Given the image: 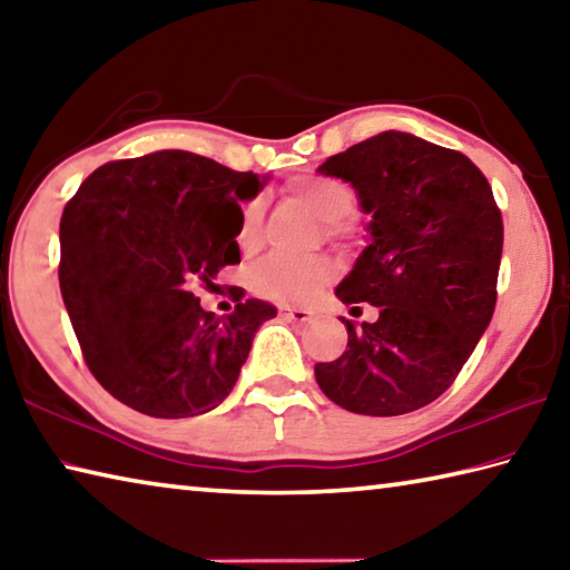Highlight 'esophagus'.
Masks as SVG:
<instances>
[{
	"instance_id": "obj_1",
	"label": "esophagus",
	"mask_w": 570,
	"mask_h": 570,
	"mask_svg": "<svg viewBox=\"0 0 570 570\" xmlns=\"http://www.w3.org/2000/svg\"><path fill=\"white\" fill-rule=\"evenodd\" d=\"M278 314L288 321H308L314 314L304 306H278Z\"/></svg>"
}]
</instances>
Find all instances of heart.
I'll return each instance as SVG.
<instances>
[{
	"label": "heart",
	"instance_id": "obj_1",
	"mask_svg": "<svg viewBox=\"0 0 570 570\" xmlns=\"http://www.w3.org/2000/svg\"><path fill=\"white\" fill-rule=\"evenodd\" d=\"M298 202L308 206L321 222L331 224L328 229H336V222L346 219L354 209L356 196L346 184L326 177H304L288 184ZM258 242V204H246L242 209L239 222V244L244 249H252ZM334 274L326 258H306V262H288V258H272L254 274L256 294L272 302H302L312 296L316 288L328 282Z\"/></svg>",
	"mask_w": 570,
	"mask_h": 570
}]
</instances>
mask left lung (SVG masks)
<instances>
[{
  "mask_svg": "<svg viewBox=\"0 0 570 570\" xmlns=\"http://www.w3.org/2000/svg\"><path fill=\"white\" fill-rule=\"evenodd\" d=\"M344 179L371 216L368 244L336 286L379 308L344 354L316 364L321 391L364 416H401L459 376L495 308L503 222L475 164L406 131H381L316 169Z\"/></svg>",
  "mask_w": 570,
  "mask_h": 570,
  "instance_id": "8db88e82",
  "label": "left lung"
}]
</instances>
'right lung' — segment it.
Listing matches in <instances>:
<instances>
[{
    "label": "right lung",
    "instance_id": "add662e5",
    "mask_svg": "<svg viewBox=\"0 0 570 570\" xmlns=\"http://www.w3.org/2000/svg\"><path fill=\"white\" fill-rule=\"evenodd\" d=\"M266 177L181 149L109 161L59 224V288L91 374L154 419H189L229 396L252 341L276 308L236 298L204 312L189 288L239 264V202Z\"/></svg>",
    "mask_w": 570,
    "mask_h": 570
}]
</instances>
